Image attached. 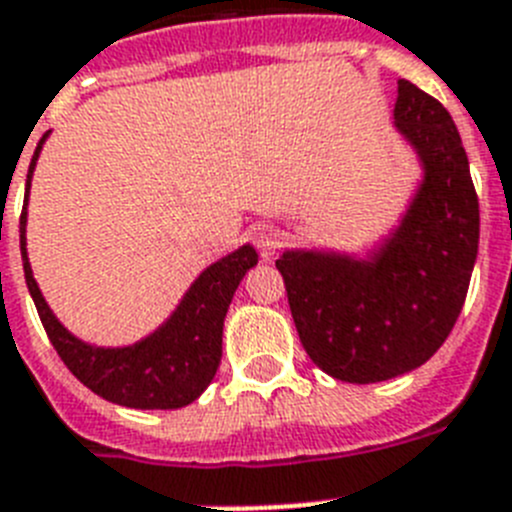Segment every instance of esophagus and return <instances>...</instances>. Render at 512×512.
Here are the masks:
<instances>
[{"label": "esophagus", "instance_id": "esophagus-1", "mask_svg": "<svg viewBox=\"0 0 512 512\" xmlns=\"http://www.w3.org/2000/svg\"><path fill=\"white\" fill-rule=\"evenodd\" d=\"M252 239H255V247L260 250V255L268 260V257L275 255V250L281 247V234L273 229V226H257L255 234H252Z\"/></svg>", "mask_w": 512, "mask_h": 512}]
</instances>
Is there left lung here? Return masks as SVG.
<instances>
[{
    "label": "left lung",
    "mask_w": 512,
    "mask_h": 512,
    "mask_svg": "<svg viewBox=\"0 0 512 512\" xmlns=\"http://www.w3.org/2000/svg\"><path fill=\"white\" fill-rule=\"evenodd\" d=\"M394 123L422 162L402 224L366 260L288 250L275 268L306 355L332 379L376 384L433 358L459 319L479 247L469 159L441 102L397 82Z\"/></svg>",
    "instance_id": "obj_1"
}]
</instances>
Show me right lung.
<instances>
[{"mask_svg": "<svg viewBox=\"0 0 512 512\" xmlns=\"http://www.w3.org/2000/svg\"><path fill=\"white\" fill-rule=\"evenodd\" d=\"M43 136L33 154L28 172L33 177L35 162L43 149ZM25 224H28V198L20 216V252L25 283L35 301L46 335L61 361L74 376L97 397L133 410H177L201 397L213 381L221 363V335L231 296L237 291L244 273L257 265V252L250 244L221 257L203 270L180 306L157 332H151L128 348H95L71 335L59 319L53 317L35 283L25 250Z\"/></svg>", "mask_w": 512, "mask_h": 512, "instance_id": "obj_1", "label": "right lung"}]
</instances>
